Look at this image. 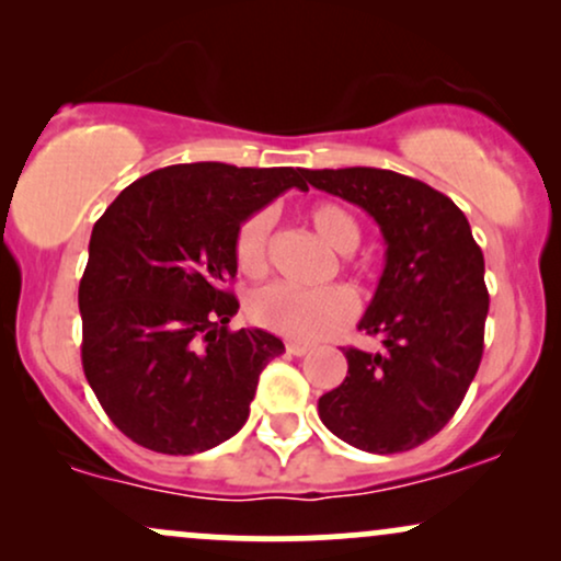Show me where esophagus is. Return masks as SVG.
I'll list each match as a JSON object with an SVG mask.
<instances>
[{"instance_id":"1","label":"esophagus","mask_w":561,"mask_h":561,"mask_svg":"<svg viewBox=\"0 0 561 561\" xmlns=\"http://www.w3.org/2000/svg\"><path fill=\"white\" fill-rule=\"evenodd\" d=\"M285 347H287V353H293V356H306V353L311 351V345L298 343V340H289V343H287Z\"/></svg>"}]
</instances>
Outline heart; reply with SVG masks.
Listing matches in <instances>:
<instances>
[{
  "instance_id": "obj_1",
  "label": "heart",
  "mask_w": 561,
  "mask_h": 561,
  "mask_svg": "<svg viewBox=\"0 0 561 561\" xmlns=\"http://www.w3.org/2000/svg\"><path fill=\"white\" fill-rule=\"evenodd\" d=\"M308 227L334 253L347 255L362 240L358 221L337 203H317L306 210ZM268 240H272V214L259 210L244 218L237 229L234 259L242 274L261 276L268 266ZM248 313L255 324L289 340L330 337L356 317V298L345 287L298 289L289 285H268L250 295Z\"/></svg>"
}]
</instances>
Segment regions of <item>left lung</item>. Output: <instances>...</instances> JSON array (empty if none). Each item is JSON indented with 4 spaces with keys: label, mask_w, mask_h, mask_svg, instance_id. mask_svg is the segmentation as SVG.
I'll return each mask as SVG.
<instances>
[{
    "label": "left lung",
    "mask_w": 561,
    "mask_h": 561,
    "mask_svg": "<svg viewBox=\"0 0 561 561\" xmlns=\"http://www.w3.org/2000/svg\"><path fill=\"white\" fill-rule=\"evenodd\" d=\"M377 221L385 268L358 330L382 351L347 347V377L319 398L324 427L347 446L398 454L440 433L482 358L485 261L454 199L385 169L302 171Z\"/></svg>",
    "instance_id": "left-lung-1"
}]
</instances>
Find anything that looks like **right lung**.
Listing matches in <instances>:
<instances>
[{
	"label": "right lung",
	"instance_id": "add662e5",
	"mask_svg": "<svg viewBox=\"0 0 561 561\" xmlns=\"http://www.w3.org/2000/svg\"><path fill=\"white\" fill-rule=\"evenodd\" d=\"M302 169L182 163L128 184L94 224L81 276V362L115 427L158 454L190 456L248 422L259 377L285 343L231 332L234 240Z\"/></svg>",
	"mask_w": 561,
	"mask_h": 561
}]
</instances>
